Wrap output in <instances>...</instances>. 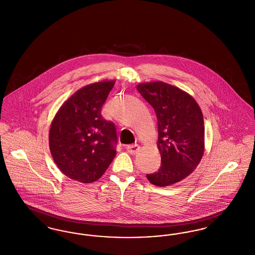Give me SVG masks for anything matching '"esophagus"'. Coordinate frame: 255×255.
I'll return each mask as SVG.
<instances>
[{
	"label": "esophagus",
	"mask_w": 255,
	"mask_h": 255,
	"mask_svg": "<svg viewBox=\"0 0 255 255\" xmlns=\"http://www.w3.org/2000/svg\"><path fill=\"white\" fill-rule=\"evenodd\" d=\"M139 145H137V144H133V145H128L126 147V150H127V152L129 153V154H132V155H134V154H136L137 152H138V150H139Z\"/></svg>",
	"instance_id": "esophagus-1"
}]
</instances>
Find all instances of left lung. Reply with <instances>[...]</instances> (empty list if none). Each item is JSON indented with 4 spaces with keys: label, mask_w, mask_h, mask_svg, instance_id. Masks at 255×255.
<instances>
[{
    "label": "left lung",
    "mask_w": 255,
    "mask_h": 255,
    "mask_svg": "<svg viewBox=\"0 0 255 255\" xmlns=\"http://www.w3.org/2000/svg\"><path fill=\"white\" fill-rule=\"evenodd\" d=\"M136 89L153 107L158 120L160 166L146 177L160 187L179 182L194 171L204 155L202 111L193 97L167 83H142Z\"/></svg>",
    "instance_id": "left-lung-1"
}]
</instances>
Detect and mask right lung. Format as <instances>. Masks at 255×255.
Returning <instances> with one entry per match:
<instances>
[{"label":"right lung","instance_id":"1","mask_svg":"<svg viewBox=\"0 0 255 255\" xmlns=\"http://www.w3.org/2000/svg\"><path fill=\"white\" fill-rule=\"evenodd\" d=\"M114 85L115 81H102L81 88L61 106L51 123L52 158L72 180L96 182L117 155L116 125L101 116Z\"/></svg>","mask_w":255,"mask_h":255}]
</instances>
